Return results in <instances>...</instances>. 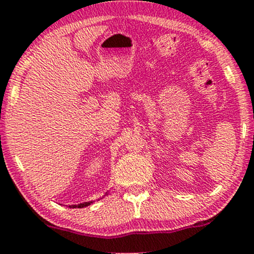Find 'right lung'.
I'll return each mask as SVG.
<instances>
[{
	"label": "right lung",
	"mask_w": 254,
	"mask_h": 254,
	"mask_svg": "<svg viewBox=\"0 0 254 254\" xmlns=\"http://www.w3.org/2000/svg\"><path fill=\"white\" fill-rule=\"evenodd\" d=\"M92 201H88V203H82V204H78V205H70V207H84V206H88L91 205Z\"/></svg>",
	"instance_id": "right-lung-1"
}]
</instances>
